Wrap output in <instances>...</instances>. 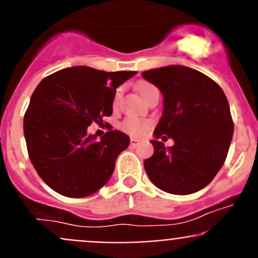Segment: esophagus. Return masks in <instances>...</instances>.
<instances>
[{"instance_id":"obj_1","label":"esophagus","mask_w":258,"mask_h":258,"mask_svg":"<svg viewBox=\"0 0 258 258\" xmlns=\"http://www.w3.org/2000/svg\"><path fill=\"white\" fill-rule=\"evenodd\" d=\"M139 140H137V139H131V146H132V147H136V146L137 145H139Z\"/></svg>"}]
</instances>
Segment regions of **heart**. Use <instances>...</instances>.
<instances>
[{"instance_id":"1","label":"heart","mask_w":258,"mask_h":258,"mask_svg":"<svg viewBox=\"0 0 258 258\" xmlns=\"http://www.w3.org/2000/svg\"><path fill=\"white\" fill-rule=\"evenodd\" d=\"M139 90L141 96L144 97V100L150 95V93H152L153 91H158L157 88L153 85H151V83H142V85L140 86ZM118 96L119 90H117L116 95H114V103H116ZM150 127L151 122L141 121V119L136 118V117H127V118L122 122V130H123L124 132H127L128 135H131V136H144L146 132L150 130Z\"/></svg>"}]
</instances>
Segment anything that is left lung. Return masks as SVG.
I'll return each instance as SVG.
<instances>
[{"mask_svg": "<svg viewBox=\"0 0 258 258\" xmlns=\"http://www.w3.org/2000/svg\"><path fill=\"white\" fill-rule=\"evenodd\" d=\"M142 77L163 95L155 137L175 141L168 149L163 141H151L155 151L145 160L146 173L168 194L200 191L222 167L232 140L233 121L225 92L209 76L186 66L148 70Z\"/></svg>", "mask_w": 258, "mask_h": 258, "instance_id": "8db88e82", "label": "left lung"}]
</instances>
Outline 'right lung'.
<instances>
[{"mask_svg":"<svg viewBox=\"0 0 258 258\" xmlns=\"http://www.w3.org/2000/svg\"><path fill=\"white\" fill-rule=\"evenodd\" d=\"M136 74L75 66L45 77L33 91L23 117L28 156L57 194L79 199L107 183L130 137L108 124L97 140L87 127L112 114L116 88Z\"/></svg>","mask_w":258,"mask_h":258,"instance_id":"right-lung-1","label":"right lung"}]
</instances>
